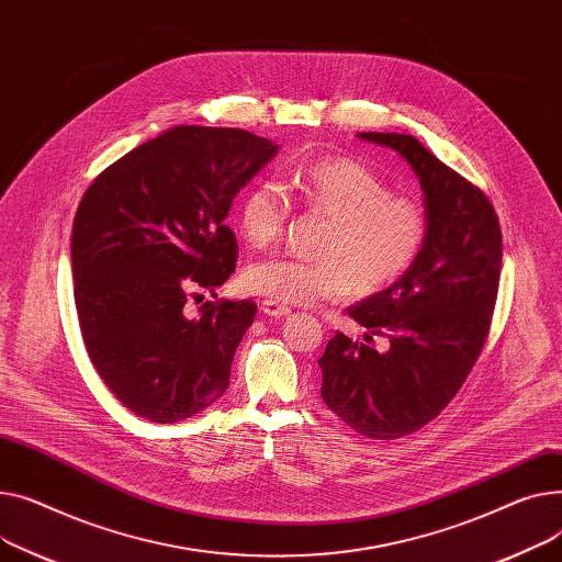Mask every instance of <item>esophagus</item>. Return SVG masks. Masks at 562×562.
<instances>
[{"mask_svg": "<svg viewBox=\"0 0 562 562\" xmlns=\"http://www.w3.org/2000/svg\"><path fill=\"white\" fill-rule=\"evenodd\" d=\"M260 313L262 315H270V317H285V315H290V308L279 304V302H274V300H262L260 302Z\"/></svg>", "mask_w": 562, "mask_h": 562, "instance_id": "esophagus-1", "label": "esophagus"}]
</instances>
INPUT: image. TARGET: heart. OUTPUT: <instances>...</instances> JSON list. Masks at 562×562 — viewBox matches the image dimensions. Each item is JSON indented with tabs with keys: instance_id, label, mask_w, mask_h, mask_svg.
<instances>
[{
	"instance_id": "1",
	"label": "heart",
	"mask_w": 562,
	"mask_h": 562,
	"mask_svg": "<svg viewBox=\"0 0 562 562\" xmlns=\"http://www.w3.org/2000/svg\"><path fill=\"white\" fill-rule=\"evenodd\" d=\"M302 206L328 224L315 247L317 260L274 256L251 262L243 285L279 304H313L379 294L406 279L419 262L431 220L422 202L394 194L368 165L345 156L311 160L292 177ZM292 202L274 181L254 183L238 206V231L254 249L283 236Z\"/></svg>"
}]
</instances>
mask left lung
<instances>
[{"label": "left lung", "mask_w": 562, "mask_h": 562, "mask_svg": "<svg viewBox=\"0 0 562 562\" xmlns=\"http://www.w3.org/2000/svg\"><path fill=\"white\" fill-rule=\"evenodd\" d=\"M358 138L408 160L431 234L406 279L347 311L391 347L379 355L338 331L319 358L322 400L360 436L394 440L440 415L472 372L497 304L504 243L483 190L417 138L374 131Z\"/></svg>", "instance_id": "8db88e82"}]
</instances>
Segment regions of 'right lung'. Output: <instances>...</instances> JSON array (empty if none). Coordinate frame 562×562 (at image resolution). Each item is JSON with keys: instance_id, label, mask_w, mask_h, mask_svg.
Returning a JSON list of instances; mask_svg holds the SVG:
<instances>
[{"instance_id": "right-lung-1", "label": "right lung", "mask_w": 562, "mask_h": 562, "mask_svg": "<svg viewBox=\"0 0 562 562\" xmlns=\"http://www.w3.org/2000/svg\"><path fill=\"white\" fill-rule=\"evenodd\" d=\"M277 149L243 128L175 126L86 190L72 226L81 336L97 374L138 417L175 424L224 394L256 304L183 306L234 274L226 215Z\"/></svg>"}]
</instances>
